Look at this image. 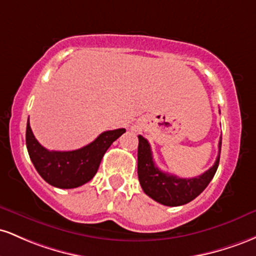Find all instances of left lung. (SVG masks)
Masks as SVG:
<instances>
[{
  "label": "left lung",
  "instance_id": "left-lung-1",
  "mask_svg": "<svg viewBox=\"0 0 256 256\" xmlns=\"http://www.w3.org/2000/svg\"><path fill=\"white\" fill-rule=\"evenodd\" d=\"M138 146V176L142 188L156 202L163 206H178L186 204L202 194L214 178L219 166L221 152V136L219 142V154L214 166L196 178H179L176 175L162 172L154 164L150 144L145 138L139 136Z\"/></svg>",
  "mask_w": 256,
  "mask_h": 256
}]
</instances>
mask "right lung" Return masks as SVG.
Wrapping results in <instances>:
<instances>
[{
	"instance_id": "obj_1",
	"label": "right lung",
	"mask_w": 256,
	"mask_h": 256,
	"mask_svg": "<svg viewBox=\"0 0 256 256\" xmlns=\"http://www.w3.org/2000/svg\"><path fill=\"white\" fill-rule=\"evenodd\" d=\"M124 132V128L104 132L78 150L50 151L37 142L28 120L26 148L31 162L43 180L59 188H74L93 179L105 152Z\"/></svg>"
}]
</instances>
